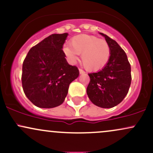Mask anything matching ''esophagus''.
Returning a JSON list of instances; mask_svg holds the SVG:
<instances>
[{
    "mask_svg": "<svg viewBox=\"0 0 153 153\" xmlns=\"http://www.w3.org/2000/svg\"><path fill=\"white\" fill-rule=\"evenodd\" d=\"M79 73H80V74H84L85 72L82 69H80V68H79Z\"/></svg>",
    "mask_w": 153,
    "mask_h": 153,
    "instance_id": "obj_1",
    "label": "esophagus"
}]
</instances>
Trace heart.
Listing matches in <instances>:
<instances>
[{"label":"heart","mask_w":153,"mask_h":153,"mask_svg":"<svg viewBox=\"0 0 153 153\" xmlns=\"http://www.w3.org/2000/svg\"><path fill=\"white\" fill-rule=\"evenodd\" d=\"M71 45L63 48L65 54L75 62L81 54L83 66L90 71H99L104 68L111 57V47L105 39L88 34H79L71 39Z\"/></svg>","instance_id":"heart-1"}]
</instances>
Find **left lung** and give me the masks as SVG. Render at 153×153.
<instances>
[{"mask_svg":"<svg viewBox=\"0 0 153 153\" xmlns=\"http://www.w3.org/2000/svg\"><path fill=\"white\" fill-rule=\"evenodd\" d=\"M111 47L106 65L98 73H89L87 94L91 101L101 108H112L123 101L131 85V65L125 52L115 40L100 33Z\"/></svg>","mask_w":153,"mask_h":153,"instance_id":"1","label":"left lung"}]
</instances>
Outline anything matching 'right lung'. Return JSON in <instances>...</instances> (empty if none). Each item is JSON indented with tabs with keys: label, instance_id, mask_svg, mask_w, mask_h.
<instances>
[{
	"label": "right lung",
	"instance_id": "right-lung-1",
	"mask_svg": "<svg viewBox=\"0 0 153 153\" xmlns=\"http://www.w3.org/2000/svg\"><path fill=\"white\" fill-rule=\"evenodd\" d=\"M68 34L47 36L31 47L23 62V90L29 101L39 108L62 104L70 84L79 75L78 68L68 64L62 50Z\"/></svg>",
	"mask_w": 153,
	"mask_h": 153
}]
</instances>
